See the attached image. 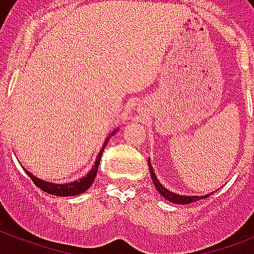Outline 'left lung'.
Here are the masks:
<instances>
[{
	"label": "left lung",
	"instance_id": "left-lung-1",
	"mask_svg": "<svg viewBox=\"0 0 254 254\" xmlns=\"http://www.w3.org/2000/svg\"><path fill=\"white\" fill-rule=\"evenodd\" d=\"M149 169H150V174L151 178H153V182H154L155 189L158 190L159 193H161L165 199L173 201V203H177V204H190V203L200 200V199H205V197H208L209 195H211V193H208V195H204V196H185V195H178V193L171 192V191H169L167 189H165V187L161 185V182L157 179L154 171H153V167H151L150 159H149Z\"/></svg>",
	"mask_w": 254,
	"mask_h": 254
}]
</instances>
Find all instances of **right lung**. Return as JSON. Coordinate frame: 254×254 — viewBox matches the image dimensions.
<instances>
[{
    "label": "right lung",
    "mask_w": 254,
    "mask_h": 254,
    "mask_svg": "<svg viewBox=\"0 0 254 254\" xmlns=\"http://www.w3.org/2000/svg\"><path fill=\"white\" fill-rule=\"evenodd\" d=\"M117 130H115L112 133L111 135H113ZM111 137H108L107 141L104 142L103 145V149L100 150L99 155H97V158H96V162L92 167V170L89 173L83 177L79 181H75V182H71V183H64V185H57V183H51V182H46V181H42L39 178H37L35 175H33L31 173H29L27 170H26V173L31 178V181L35 183L37 187H39L41 190H43L45 192L47 193H51V195H57V196H73V195H79V193H83L85 192L91 185L93 183L96 178V174H97V170H99V165H100V159H101V155H103V151L105 149V145L107 142L109 141Z\"/></svg>",
    "instance_id": "1"
}]
</instances>
